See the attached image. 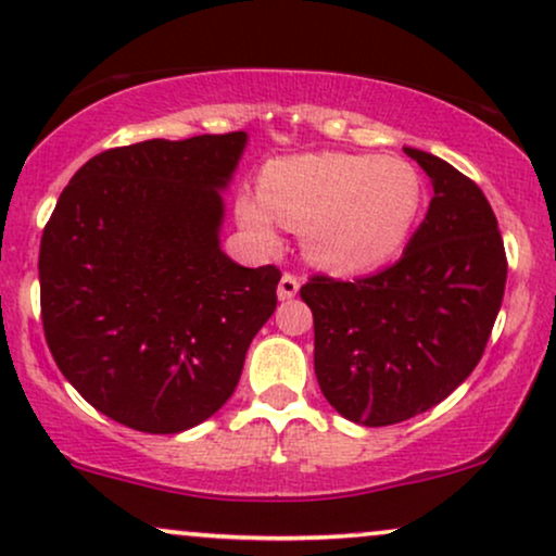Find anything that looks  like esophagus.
Returning <instances> with one entry per match:
<instances>
[{
  "mask_svg": "<svg viewBox=\"0 0 556 556\" xmlns=\"http://www.w3.org/2000/svg\"><path fill=\"white\" fill-rule=\"evenodd\" d=\"M299 286H301L299 276H293V273H283V278H280V283H278V296L283 301L293 299L299 293Z\"/></svg>",
  "mask_w": 556,
  "mask_h": 556,
  "instance_id": "1",
  "label": "esophagus"
}]
</instances>
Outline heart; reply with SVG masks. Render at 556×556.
Masks as SVG:
<instances>
[{
    "mask_svg": "<svg viewBox=\"0 0 556 556\" xmlns=\"http://www.w3.org/2000/svg\"><path fill=\"white\" fill-rule=\"evenodd\" d=\"M422 208L417 169L400 156L321 152L265 167L260 195L237 198V218L260 247L278 224L304 231L306 255L334 273L374 270L409 242Z\"/></svg>",
    "mask_w": 556,
    "mask_h": 556,
    "instance_id": "heart-1",
    "label": "heart"
}]
</instances>
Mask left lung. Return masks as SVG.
Instances as JSON below:
<instances>
[{
	"label": "left lung",
	"mask_w": 556,
	"mask_h": 556,
	"mask_svg": "<svg viewBox=\"0 0 556 556\" xmlns=\"http://www.w3.org/2000/svg\"><path fill=\"white\" fill-rule=\"evenodd\" d=\"M433 182L428 214L394 265L374 276H312L314 374L348 420L381 428L445 400L482 361L503 304L508 257L475 180L404 149Z\"/></svg>",
	"instance_id": "left-lung-1"
}]
</instances>
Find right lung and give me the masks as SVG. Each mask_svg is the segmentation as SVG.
<instances>
[{"label": "right lung", "mask_w": 556, "mask_h": 556, "mask_svg": "<svg viewBox=\"0 0 556 556\" xmlns=\"http://www.w3.org/2000/svg\"><path fill=\"white\" fill-rule=\"evenodd\" d=\"M244 131L115 147L81 164L40 237V317L59 371L111 420L180 433L235 394L278 304L276 265L218 247Z\"/></svg>", "instance_id": "1"}]
</instances>
